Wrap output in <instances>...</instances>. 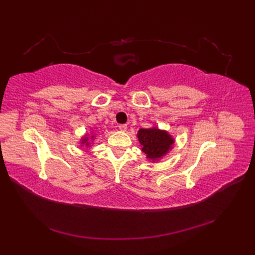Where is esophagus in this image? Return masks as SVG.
<instances>
[{
    "label": "esophagus",
    "mask_w": 255,
    "mask_h": 255,
    "mask_svg": "<svg viewBox=\"0 0 255 255\" xmlns=\"http://www.w3.org/2000/svg\"><path fill=\"white\" fill-rule=\"evenodd\" d=\"M118 128L120 130H123V132H125V130H127V128H128V126L127 125H119Z\"/></svg>",
    "instance_id": "obj_1"
}]
</instances>
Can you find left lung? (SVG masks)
Here are the masks:
<instances>
[{
  "label": "left lung",
  "mask_w": 255,
  "mask_h": 255,
  "mask_svg": "<svg viewBox=\"0 0 255 255\" xmlns=\"http://www.w3.org/2000/svg\"><path fill=\"white\" fill-rule=\"evenodd\" d=\"M138 140L142 145V151L148 158L157 159L171 148L173 139L165 130L158 128H140L138 130Z\"/></svg>",
  "instance_id": "obj_1"
}]
</instances>
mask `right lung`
<instances>
[{"label": "right lung", "mask_w": 255, "mask_h": 255, "mask_svg": "<svg viewBox=\"0 0 255 255\" xmlns=\"http://www.w3.org/2000/svg\"><path fill=\"white\" fill-rule=\"evenodd\" d=\"M83 141H84V142H86V141H87V139H83ZM86 144H88V143H86Z\"/></svg>", "instance_id": "obj_1"}]
</instances>
